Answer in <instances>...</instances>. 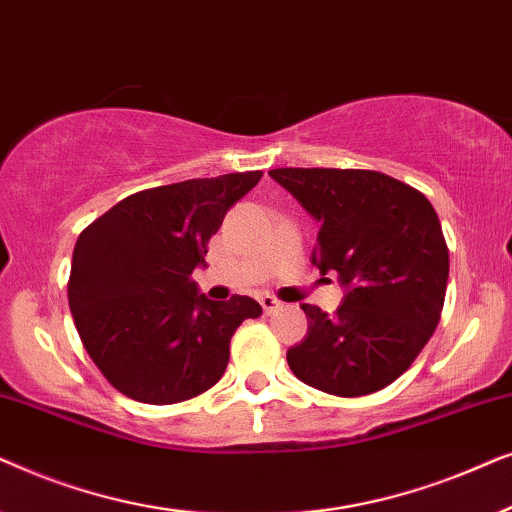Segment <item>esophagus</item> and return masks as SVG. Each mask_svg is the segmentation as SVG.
Here are the masks:
<instances>
[{
	"label": "esophagus",
	"mask_w": 512,
	"mask_h": 512,
	"mask_svg": "<svg viewBox=\"0 0 512 512\" xmlns=\"http://www.w3.org/2000/svg\"><path fill=\"white\" fill-rule=\"evenodd\" d=\"M261 307H263L265 314H272L279 307V300L275 296H270V293H263V296H261Z\"/></svg>",
	"instance_id": "1"
}]
</instances>
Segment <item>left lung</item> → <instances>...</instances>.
I'll return each mask as SVG.
<instances>
[{
    "instance_id": "left-lung-1",
    "label": "left lung",
    "mask_w": 512,
    "mask_h": 512,
    "mask_svg": "<svg viewBox=\"0 0 512 512\" xmlns=\"http://www.w3.org/2000/svg\"><path fill=\"white\" fill-rule=\"evenodd\" d=\"M270 177L321 223L312 263L347 286L335 314L300 305L307 335L286 352L289 368L342 398L389 387L443 312L450 251L436 209L417 188L375 170L277 167Z\"/></svg>"
}]
</instances>
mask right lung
I'll return each mask as SVG.
<instances>
[{
  "mask_svg": "<svg viewBox=\"0 0 512 512\" xmlns=\"http://www.w3.org/2000/svg\"><path fill=\"white\" fill-rule=\"evenodd\" d=\"M261 177L233 172L146 188L83 228L69 310L88 356L123 396L181 403L226 373L230 338L263 307L247 296L207 300L191 275L228 209Z\"/></svg>",
  "mask_w": 512,
  "mask_h": 512,
  "instance_id": "obj_1",
  "label": "right lung"
}]
</instances>
